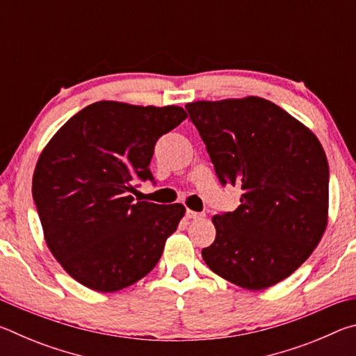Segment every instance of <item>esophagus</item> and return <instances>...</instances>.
<instances>
[{"mask_svg": "<svg viewBox=\"0 0 356 356\" xmlns=\"http://www.w3.org/2000/svg\"><path fill=\"white\" fill-rule=\"evenodd\" d=\"M186 218H188V220H201V218H204V213H197V212H193V210H186Z\"/></svg>", "mask_w": 356, "mask_h": 356, "instance_id": "obj_1", "label": "esophagus"}]
</instances>
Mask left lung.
Segmentation results:
<instances>
[{"label": "left lung", "mask_w": 356, "mask_h": 356, "mask_svg": "<svg viewBox=\"0 0 356 356\" xmlns=\"http://www.w3.org/2000/svg\"><path fill=\"white\" fill-rule=\"evenodd\" d=\"M222 185L242 186L240 206L215 215L204 262L248 291L286 280L328 225V161L317 136L262 97L185 105Z\"/></svg>", "instance_id": "8db88e82"}]
</instances>
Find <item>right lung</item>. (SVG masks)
<instances>
[{
    "label": "right lung",
    "mask_w": 356,
    "mask_h": 356,
    "mask_svg": "<svg viewBox=\"0 0 356 356\" xmlns=\"http://www.w3.org/2000/svg\"><path fill=\"white\" fill-rule=\"evenodd\" d=\"M188 118L184 108L102 100L83 108L39 155L33 197L44 238L72 278L116 292L144 278L185 215L182 204L136 201L156 140Z\"/></svg>",
    "instance_id": "1"
}]
</instances>
